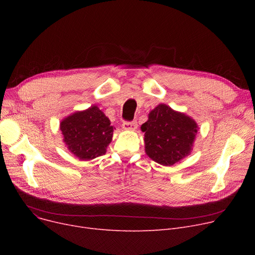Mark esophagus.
Here are the masks:
<instances>
[{
    "label": "esophagus",
    "mask_w": 255,
    "mask_h": 255,
    "mask_svg": "<svg viewBox=\"0 0 255 255\" xmlns=\"http://www.w3.org/2000/svg\"><path fill=\"white\" fill-rule=\"evenodd\" d=\"M137 128L136 121H133V122H124L123 123V129L128 131H134Z\"/></svg>",
    "instance_id": "1"
}]
</instances>
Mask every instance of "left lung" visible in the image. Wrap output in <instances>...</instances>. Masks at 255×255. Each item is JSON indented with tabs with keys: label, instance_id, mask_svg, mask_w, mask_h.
<instances>
[{
	"label": "left lung",
	"instance_id": "8db88e82",
	"mask_svg": "<svg viewBox=\"0 0 255 255\" xmlns=\"http://www.w3.org/2000/svg\"><path fill=\"white\" fill-rule=\"evenodd\" d=\"M140 129L145 154L159 164L171 166L191 153L198 126L191 117L160 103Z\"/></svg>",
	"mask_w": 255,
	"mask_h": 255
}]
</instances>
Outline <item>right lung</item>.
<instances>
[{"mask_svg":"<svg viewBox=\"0 0 255 255\" xmlns=\"http://www.w3.org/2000/svg\"><path fill=\"white\" fill-rule=\"evenodd\" d=\"M115 127L97 105L77 111L60 122L63 141L80 161H88L106 153Z\"/></svg>","mask_w":255,"mask_h":255,"instance_id":"obj_1","label":"right lung"}]
</instances>
